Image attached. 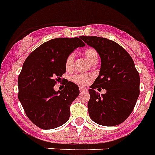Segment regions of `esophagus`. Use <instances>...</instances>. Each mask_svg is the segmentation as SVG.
Listing matches in <instances>:
<instances>
[{
	"instance_id": "1",
	"label": "esophagus",
	"mask_w": 155,
	"mask_h": 155,
	"mask_svg": "<svg viewBox=\"0 0 155 155\" xmlns=\"http://www.w3.org/2000/svg\"><path fill=\"white\" fill-rule=\"evenodd\" d=\"M80 91L81 93H84V92L87 91V89L85 87H80Z\"/></svg>"
}]
</instances>
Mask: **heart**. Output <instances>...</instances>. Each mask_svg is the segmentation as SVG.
<instances>
[{"label":"heart","instance_id":"heart-1","mask_svg":"<svg viewBox=\"0 0 155 155\" xmlns=\"http://www.w3.org/2000/svg\"><path fill=\"white\" fill-rule=\"evenodd\" d=\"M84 55H85L86 58L88 60V61L90 63L93 64L94 62L98 61V54H97L95 49H92V48H89V49H86L85 51H84ZM74 58H75L74 53L69 54V55L68 56V58H66L65 68L68 70L71 69L72 66H73ZM71 80H72L74 83L79 84V85L86 86L87 85L89 84V82L91 81V76L84 75V74H76V75L72 76Z\"/></svg>","mask_w":155,"mask_h":155}]
</instances>
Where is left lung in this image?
Returning a JSON list of instances; mask_svg holds the SVG:
<instances>
[{
	"mask_svg": "<svg viewBox=\"0 0 155 155\" xmlns=\"http://www.w3.org/2000/svg\"><path fill=\"white\" fill-rule=\"evenodd\" d=\"M101 58L99 75L91 86L87 104L91 119L103 126H115L132 114L140 95V75L133 60L124 48L106 38L81 36ZM107 90L105 95L95 91Z\"/></svg>",
	"mask_w": 155,
	"mask_h": 155,
	"instance_id": "left-lung-1",
	"label": "left lung"
}]
</instances>
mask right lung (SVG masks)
<instances>
[{
  "mask_svg": "<svg viewBox=\"0 0 155 155\" xmlns=\"http://www.w3.org/2000/svg\"><path fill=\"white\" fill-rule=\"evenodd\" d=\"M85 44L79 38L49 40L35 49L23 63L18 78V97L27 117L42 129L63 125L70 117V106L80 94L79 87L67 81L56 91V81L66 71L68 56Z\"/></svg>",
  "mask_w": 155,
  "mask_h": 155,
  "instance_id": "add662e5",
  "label": "right lung"
}]
</instances>
